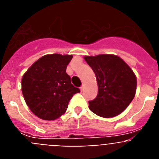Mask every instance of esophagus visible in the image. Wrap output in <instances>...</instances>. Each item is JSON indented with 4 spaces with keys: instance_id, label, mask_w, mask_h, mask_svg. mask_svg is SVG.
Wrapping results in <instances>:
<instances>
[{
    "instance_id": "1",
    "label": "esophagus",
    "mask_w": 159,
    "mask_h": 159,
    "mask_svg": "<svg viewBox=\"0 0 159 159\" xmlns=\"http://www.w3.org/2000/svg\"><path fill=\"white\" fill-rule=\"evenodd\" d=\"M84 85H82V86H81L80 88V91H81V92H82L83 90H84Z\"/></svg>"
}]
</instances>
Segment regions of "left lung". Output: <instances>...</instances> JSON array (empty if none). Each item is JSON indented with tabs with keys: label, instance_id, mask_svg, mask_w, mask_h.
Returning <instances> with one entry per match:
<instances>
[{
	"label": "left lung",
	"instance_id": "1",
	"mask_svg": "<svg viewBox=\"0 0 159 159\" xmlns=\"http://www.w3.org/2000/svg\"><path fill=\"white\" fill-rule=\"evenodd\" d=\"M96 76L98 94L89 101L90 110L97 116L111 118L121 114L134 99L137 80L130 67L117 56L85 57Z\"/></svg>",
	"mask_w": 159,
	"mask_h": 159
}]
</instances>
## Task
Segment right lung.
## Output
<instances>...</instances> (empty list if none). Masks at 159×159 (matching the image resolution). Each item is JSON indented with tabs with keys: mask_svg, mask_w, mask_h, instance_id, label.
Returning a JSON list of instances; mask_svg holds the SVG:
<instances>
[{
	"mask_svg": "<svg viewBox=\"0 0 159 159\" xmlns=\"http://www.w3.org/2000/svg\"><path fill=\"white\" fill-rule=\"evenodd\" d=\"M71 55L43 56L29 67L21 81L22 93L29 109L43 120H54L65 113L68 102L80 90L66 72Z\"/></svg>",
	"mask_w": 159,
	"mask_h": 159,
	"instance_id": "1",
	"label": "right lung"
}]
</instances>
